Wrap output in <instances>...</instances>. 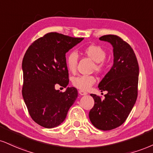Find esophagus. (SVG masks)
<instances>
[{
  "instance_id": "1",
  "label": "esophagus",
  "mask_w": 153,
  "mask_h": 153,
  "mask_svg": "<svg viewBox=\"0 0 153 153\" xmlns=\"http://www.w3.org/2000/svg\"><path fill=\"white\" fill-rule=\"evenodd\" d=\"M79 94L80 95H86L88 94V93L84 91H79Z\"/></svg>"
}]
</instances>
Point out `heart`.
Returning <instances> with one entry per match:
<instances>
[{"instance_id":"b5f03b06","label":"heart","mask_w":153,"mask_h":153,"mask_svg":"<svg viewBox=\"0 0 153 153\" xmlns=\"http://www.w3.org/2000/svg\"><path fill=\"white\" fill-rule=\"evenodd\" d=\"M82 52L95 62V71L98 72L103 71L105 68L103 60L106 57V53L102 48L97 45H91L83 48ZM77 64L78 54L75 51H71L66 56V65L68 68L71 72H74L76 70ZM95 78L93 75H80L73 79V84L78 89L87 91L95 84Z\"/></svg>"}]
</instances>
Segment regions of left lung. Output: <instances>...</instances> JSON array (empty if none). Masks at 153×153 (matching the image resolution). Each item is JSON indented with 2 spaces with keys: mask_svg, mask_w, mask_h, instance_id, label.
Here are the masks:
<instances>
[{
  "mask_svg": "<svg viewBox=\"0 0 153 153\" xmlns=\"http://www.w3.org/2000/svg\"><path fill=\"white\" fill-rule=\"evenodd\" d=\"M113 48V65L98 85L107 91L105 99L91 94L95 104L89 118L95 128L110 130L120 126L128 117L137 97L139 66L133 50L122 38L107 35L99 38Z\"/></svg>",
  "mask_w": 153,
  "mask_h": 153,
  "instance_id": "obj_1",
  "label": "left lung"
}]
</instances>
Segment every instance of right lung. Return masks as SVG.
I'll use <instances>...</instances> for the list:
<instances>
[{
	"label": "right lung",
	"mask_w": 153,
	"mask_h": 153,
	"mask_svg": "<svg viewBox=\"0 0 153 153\" xmlns=\"http://www.w3.org/2000/svg\"><path fill=\"white\" fill-rule=\"evenodd\" d=\"M83 39L49 33L31 44L23 57L22 94L30 117L40 126L61 124L78 97L74 87L62 93L55 85H68L65 53Z\"/></svg>",
	"instance_id": "obj_1"
}]
</instances>
